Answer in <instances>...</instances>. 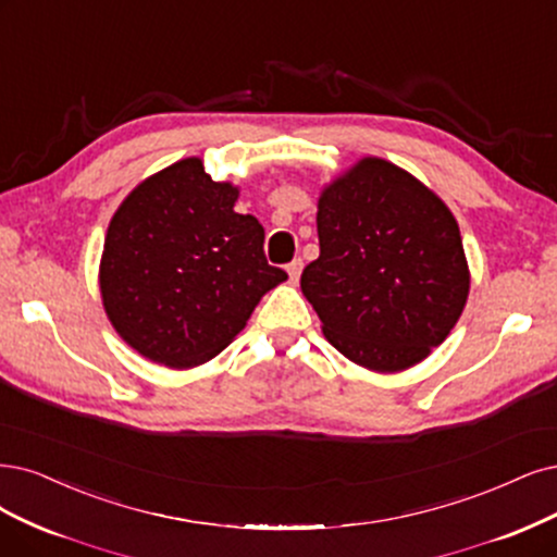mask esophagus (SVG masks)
<instances>
[{"label":"esophagus","mask_w":557,"mask_h":557,"mask_svg":"<svg viewBox=\"0 0 557 557\" xmlns=\"http://www.w3.org/2000/svg\"><path fill=\"white\" fill-rule=\"evenodd\" d=\"M286 273H289L292 282H298V277L302 273V259H294L289 265H286Z\"/></svg>","instance_id":"1"}]
</instances>
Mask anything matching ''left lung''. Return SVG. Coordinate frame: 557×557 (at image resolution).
I'll list each match as a JSON object with an SVG mask.
<instances>
[{
	"label": "left lung",
	"instance_id": "obj_1",
	"mask_svg": "<svg viewBox=\"0 0 557 557\" xmlns=\"http://www.w3.org/2000/svg\"><path fill=\"white\" fill-rule=\"evenodd\" d=\"M321 255L300 289L325 339L372 372H401L445 342L470 273L455 215L383 158H362L319 197Z\"/></svg>",
	"mask_w": 557,
	"mask_h": 557
}]
</instances>
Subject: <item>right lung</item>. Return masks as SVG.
I'll list each match as a JSON object with an SVG mask.
<instances>
[{"label":"right lung","instance_id":"obj_1","mask_svg":"<svg viewBox=\"0 0 557 557\" xmlns=\"http://www.w3.org/2000/svg\"><path fill=\"white\" fill-rule=\"evenodd\" d=\"M238 188L199 158L141 181L116 209L100 259V296L137 354L174 369L215 358L261 296L286 280L265 261L263 226L234 211Z\"/></svg>","mask_w":557,"mask_h":557}]
</instances>
